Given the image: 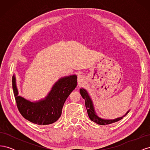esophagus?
Masks as SVG:
<instances>
[{
    "label": "esophagus",
    "mask_w": 150,
    "mask_h": 150,
    "mask_svg": "<svg viewBox=\"0 0 150 150\" xmlns=\"http://www.w3.org/2000/svg\"><path fill=\"white\" fill-rule=\"evenodd\" d=\"M86 80V77L84 75L80 74L78 76V84L79 86H81L83 85V84L85 82Z\"/></svg>",
    "instance_id": "34e87169"
}]
</instances>
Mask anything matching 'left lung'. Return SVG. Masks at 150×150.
Wrapping results in <instances>:
<instances>
[{"label": "left lung", "mask_w": 150, "mask_h": 150, "mask_svg": "<svg viewBox=\"0 0 150 150\" xmlns=\"http://www.w3.org/2000/svg\"><path fill=\"white\" fill-rule=\"evenodd\" d=\"M80 93L81 96L83 97L84 99H85V105L86 110H87L88 111V116L90 118V120L93 121V122H96V123L100 125H110L111 123H113V122H115L121 120V119L123 118V117H125L128 113L129 112V110L127 111L126 114L120 117H117L116 119L114 120H105V119H103L101 117H99L97 114L96 113V111L94 110V106H93V103L91 98L89 96V95L87 91L84 89V88H81L80 89Z\"/></svg>", "instance_id": "8db88e82"}]
</instances>
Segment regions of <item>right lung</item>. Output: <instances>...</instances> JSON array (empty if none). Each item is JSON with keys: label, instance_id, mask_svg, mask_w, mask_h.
Listing matches in <instances>:
<instances>
[{"label": "right lung", "instance_id": "obj_1", "mask_svg": "<svg viewBox=\"0 0 150 150\" xmlns=\"http://www.w3.org/2000/svg\"><path fill=\"white\" fill-rule=\"evenodd\" d=\"M76 86V75L63 77L53 85L46 98L32 102L18 95L16 77L12 76V88L18 110L25 119L39 125L52 124L58 120L66 99Z\"/></svg>", "mask_w": 150, "mask_h": 150}]
</instances>
